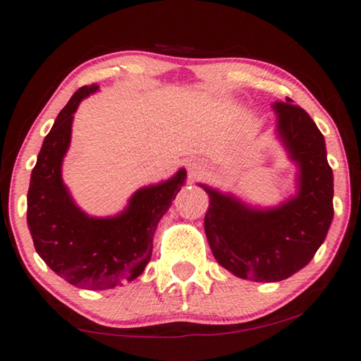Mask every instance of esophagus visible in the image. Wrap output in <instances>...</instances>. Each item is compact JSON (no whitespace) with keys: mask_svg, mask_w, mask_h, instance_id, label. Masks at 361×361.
I'll use <instances>...</instances> for the list:
<instances>
[{"mask_svg":"<svg viewBox=\"0 0 361 361\" xmlns=\"http://www.w3.org/2000/svg\"><path fill=\"white\" fill-rule=\"evenodd\" d=\"M202 171V162L200 161H192L189 162V172L192 176L199 174V172Z\"/></svg>","mask_w":361,"mask_h":361,"instance_id":"1","label":"esophagus"}]
</instances>
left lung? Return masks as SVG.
<instances>
[{"label": "left lung", "mask_w": 361, "mask_h": 361, "mask_svg": "<svg viewBox=\"0 0 361 361\" xmlns=\"http://www.w3.org/2000/svg\"><path fill=\"white\" fill-rule=\"evenodd\" d=\"M278 136L299 167L298 195L256 209L210 189L205 235L219 264L241 279L276 283L302 269L324 243L334 219V176L322 133L290 98L274 102Z\"/></svg>", "instance_id": "8db88e82"}]
</instances>
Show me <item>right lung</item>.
<instances>
[{
  "label": "right lung",
  "instance_id": "right-lung-1",
  "mask_svg": "<svg viewBox=\"0 0 361 361\" xmlns=\"http://www.w3.org/2000/svg\"><path fill=\"white\" fill-rule=\"evenodd\" d=\"M98 85L73 93L44 137L27 190V226L34 248L67 283L85 289H111L136 279L152 253L157 224L184 185L187 172L142 187L120 215L97 219L72 200L62 180V161L71 145L73 113Z\"/></svg>",
  "mask_w": 361,
  "mask_h": 361
}]
</instances>
